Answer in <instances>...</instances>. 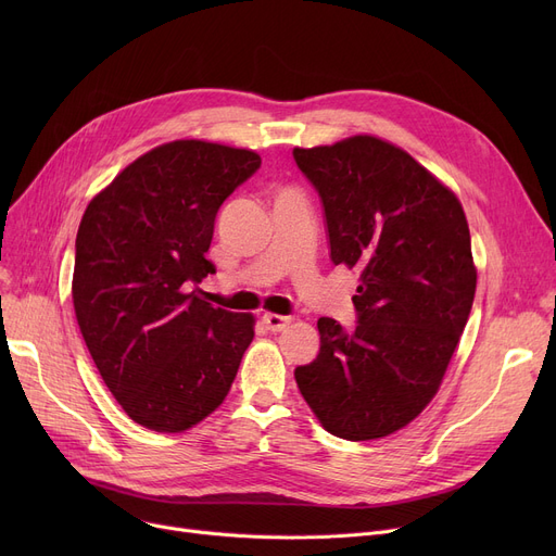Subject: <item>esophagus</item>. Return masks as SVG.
Masks as SVG:
<instances>
[{"instance_id": "esophagus-1", "label": "esophagus", "mask_w": 556, "mask_h": 556, "mask_svg": "<svg viewBox=\"0 0 556 556\" xmlns=\"http://www.w3.org/2000/svg\"><path fill=\"white\" fill-rule=\"evenodd\" d=\"M261 323L268 331H281L290 323V317L288 315H277V313H266L261 317Z\"/></svg>"}]
</instances>
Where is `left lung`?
Instances as JSON below:
<instances>
[{"label": "left lung", "mask_w": 556, "mask_h": 556, "mask_svg": "<svg viewBox=\"0 0 556 556\" xmlns=\"http://www.w3.org/2000/svg\"><path fill=\"white\" fill-rule=\"evenodd\" d=\"M325 210L333 266L356 268V327L319 317V354L295 381L323 426L367 442L410 424L440 390L476 295L459 200L369 135L295 149Z\"/></svg>", "instance_id": "1"}]
</instances>
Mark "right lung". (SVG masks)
I'll list each match as a JSON object with an SVG mask.
<instances>
[{
    "instance_id": "obj_1",
    "label": "right lung",
    "mask_w": 556,
    "mask_h": 556,
    "mask_svg": "<svg viewBox=\"0 0 556 556\" xmlns=\"http://www.w3.org/2000/svg\"><path fill=\"white\" fill-rule=\"evenodd\" d=\"M245 149L180 139L126 166L83 214L72 300L83 340L126 415L182 432L227 396L254 319L198 283L220 204L258 170Z\"/></svg>"
}]
</instances>
